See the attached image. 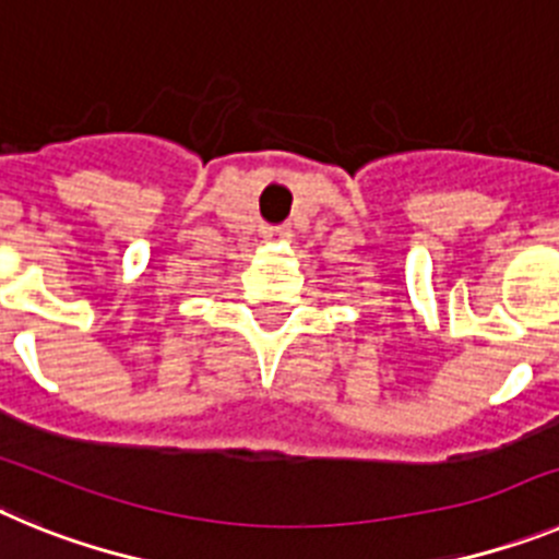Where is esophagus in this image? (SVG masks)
<instances>
[{
	"instance_id": "obj_1",
	"label": "esophagus",
	"mask_w": 559,
	"mask_h": 559,
	"mask_svg": "<svg viewBox=\"0 0 559 559\" xmlns=\"http://www.w3.org/2000/svg\"><path fill=\"white\" fill-rule=\"evenodd\" d=\"M263 237L269 240V243H285V240L290 237V229L288 226H265Z\"/></svg>"
}]
</instances>
